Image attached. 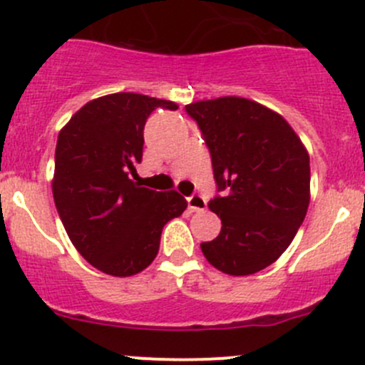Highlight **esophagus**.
<instances>
[{"label":"esophagus","instance_id":"34e87169","mask_svg":"<svg viewBox=\"0 0 365 365\" xmlns=\"http://www.w3.org/2000/svg\"><path fill=\"white\" fill-rule=\"evenodd\" d=\"M187 205H189L190 212H201L206 208V200L201 194H192L190 197H187Z\"/></svg>","mask_w":365,"mask_h":365}]
</instances>
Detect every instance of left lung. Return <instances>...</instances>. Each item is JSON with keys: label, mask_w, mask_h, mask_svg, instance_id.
Masks as SVG:
<instances>
[{"label": "left lung", "mask_w": 365, "mask_h": 365, "mask_svg": "<svg viewBox=\"0 0 365 365\" xmlns=\"http://www.w3.org/2000/svg\"><path fill=\"white\" fill-rule=\"evenodd\" d=\"M212 155L220 217L215 240L201 244L210 264L251 275L279 259L304 222L311 200L309 153L279 113L242 97L185 106Z\"/></svg>", "instance_id": "left-lung-1"}]
</instances>
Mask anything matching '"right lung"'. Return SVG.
Wrapping results in <instances>:
<instances>
[{
    "label": "right lung",
    "instance_id": "right-lung-1",
    "mask_svg": "<svg viewBox=\"0 0 365 365\" xmlns=\"http://www.w3.org/2000/svg\"><path fill=\"white\" fill-rule=\"evenodd\" d=\"M157 108L178 106L139 93L106 95L84 104L58 135L53 196L60 219L81 256L114 277L152 264L162 227L187 208L176 190L157 192L130 180Z\"/></svg>",
    "mask_w": 365,
    "mask_h": 365
}]
</instances>
